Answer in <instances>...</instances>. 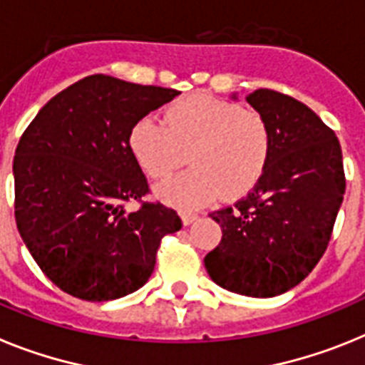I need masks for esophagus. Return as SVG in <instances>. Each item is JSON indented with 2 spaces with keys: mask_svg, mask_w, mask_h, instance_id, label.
<instances>
[{
  "mask_svg": "<svg viewBox=\"0 0 365 365\" xmlns=\"http://www.w3.org/2000/svg\"><path fill=\"white\" fill-rule=\"evenodd\" d=\"M180 218H182L183 226H191L192 222L198 220V215L189 213V211H182V213H180Z\"/></svg>",
  "mask_w": 365,
  "mask_h": 365,
  "instance_id": "1",
  "label": "esophagus"
}]
</instances>
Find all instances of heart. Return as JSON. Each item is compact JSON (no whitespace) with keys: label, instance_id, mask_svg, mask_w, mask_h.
Instances as JSON below:
<instances>
[{"label":"heart","instance_id":"heart-1","mask_svg":"<svg viewBox=\"0 0 365 365\" xmlns=\"http://www.w3.org/2000/svg\"><path fill=\"white\" fill-rule=\"evenodd\" d=\"M128 147L154 180L167 178L189 156L191 169L158 185V196L176 207L235 200L252 191L270 160L272 138L264 117L209 93H192L165 112L139 117Z\"/></svg>","mask_w":365,"mask_h":365}]
</instances>
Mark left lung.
Returning <instances> with one entry per match:
<instances>
[{
	"mask_svg": "<svg viewBox=\"0 0 365 365\" xmlns=\"http://www.w3.org/2000/svg\"><path fill=\"white\" fill-rule=\"evenodd\" d=\"M246 101L268 123L270 160L242 200L209 215L222 240L204 264L230 292L274 297L299 284L327 250L344 202V163L338 138L309 106L274 90Z\"/></svg>",
	"mask_w": 365,
	"mask_h": 365,
	"instance_id": "1",
	"label": "left lung"
}]
</instances>
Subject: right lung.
Segmentation results:
<instances>
[{
  "instance_id": "right-lung-1",
  "label": "right lung",
  "mask_w": 365,
  "mask_h": 365,
  "mask_svg": "<svg viewBox=\"0 0 365 365\" xmlns=\"http://www.w3.org/2000/svg\"><path fill=\"white\" fill-rule=\"evenodd\" d=\"M180 91L91 75L55 95L16 147L14 215L40 270L64 292L110 301L154 272L174 209L143 204L148 183L128 147L130 128Z\"/></svg>"
}]
</instances>
